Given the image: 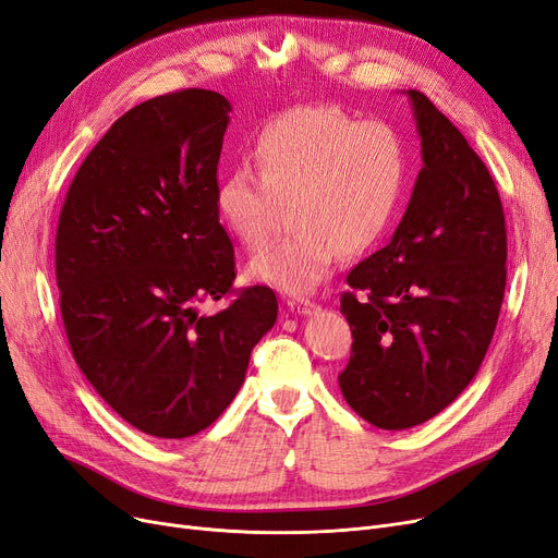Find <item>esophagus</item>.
<instances>
[{"label":"esophagus","mask_w":558,"mask_h":558,"mask_svg":"<svg viewBox=\"0 0 558 558\" xmlns=\"http://www.w3.org/2000/svg\"><path fill=\"white\" fill-rule=\"evenodd\" d=\"M288 310H291L293 314L310 316V314H314V312L318 310V304H316V302H310V300L298 298V300H288Z\"/></svg>","instance_id":"1"}]
</instances>
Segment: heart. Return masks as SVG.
Instances as JSON below:
<instances>
[{"instance_id":"b5f03b06","label":"heart","mask_w":558,"mask_h":558,"mask_svg":"<svg viewBox=\"0 0 558 558\" xmlns=\"http://www.w3.org/2000/svg\"><path fill=\"white\" fill-rule=\"evenodd\" d=\"M252 161L230 168L217 186V213L242 246L272 238L281 209L293 230L248 265L256 281L310 293L341 254L369 248L390 226L407 189L409 155L383 122H360L330 106H298L265 122Z\"/></svg>"}]
</instances>
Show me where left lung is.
Instances as JSON below:
<instances>
[{
	"mask_svg": "<svg viewBox=\"0 0 558 558\" xmlns=\"http://www.w3.org/2000/svg\"><path fill=\"white\" fill-rule=\"evenodd\" d=\"M409 99L425 166L390 244L353 267L341 295L353 345L339 388L380 429L422 425L464 392L506 293V217L489 170L425 94Z\"/></svg>",
	"mask_w": 558,
	"mask_h": 558,
	"instance_id": "8db88e82",
	"label": "left lung"
}]
</instances>
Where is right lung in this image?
<instances>
[{
    "label": "right lung",
    "instance_id": "obj_1",
    "mask_svg": "<svg viewBox=\"0 0 558 558\" xmlns=\"http://www.w3.org/2000/svg\"><path fill=\"white\" fill-rule=\"evenodd\" d=\"M228 112L213 89L131 108L81 163L57 223L71 353L108 407L149 436L213 425L277 320L272 288H233V242L217 213ZM226 294L236 295L226 311L197 312Z\"/></svg>",
    "mask_w": 558,
    "mask_h": 558
}]
</instances>
